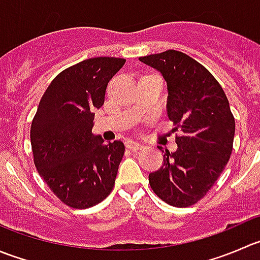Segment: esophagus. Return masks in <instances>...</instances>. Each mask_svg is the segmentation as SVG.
<instances>
[{
	"label": "esophagus",
	"mask_w": 260,
	"mask_h": 260,
	"mask_svg": "<svg viewBox=\"0 0 260 260\" xmlns=\"http://www.w3.org/2000/svg\"><path fill=\"white\" fill-rule=\"evenodd\" d=\"M125 145H127V147L132 151H137V150H141V148H143V145H141L140 142H136V141H132V140L127 141Z\"/></svg>",
	"instance_id": "esophagus-1"
}]
</instances>
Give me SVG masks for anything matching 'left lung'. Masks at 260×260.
<instances>
[{
	"label": "left lung",
	"mask_w": 260,
	"mask_h": 260,
	"mask_svg": "<svg viewBox=\"0 0 260 260\" xmlns=\"http://www.w3.org/2000/svg\"><path fill=\"white\" fill-rule=\"evenodd\" d=\"M157 70L168 85V115L181 136L178 150L165 151L164 164L148 175L158 198L189 207L213 186L231 156L235 119L217 80L206 67L178 50L140 57Z\"/></svg>",
	"instance_id": "obj_1"
}]
</instances>
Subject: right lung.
<instances>
[{"mask_svg":"<svg viewBox=\"0 0 260 260\" xmlns=\"http://www.w3.org/2000/svg\"><path fill=\"white\" fill-rule=\"evenodd\" d=\"M125 59L95 57L60 72L45 90L30 128L34 164L50 190L72 208H89L112 191L124 155L122 141L91 132L95 109Z\"/></svg>","mask_w":260,"mask_h":260,"instance_id":"right-lung-1","label":"right lung"}]
</instances>
